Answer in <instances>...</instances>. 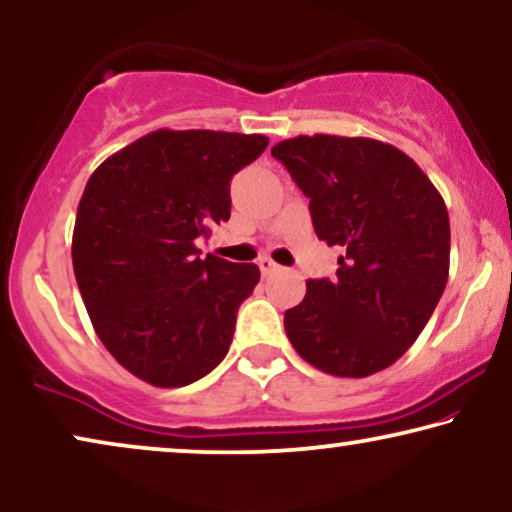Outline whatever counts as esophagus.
Returning a JSON list of instances; mask_svg holds the SVG:
<instances>
[{"instance_id":"obj_1","label":"esophagus","mask_w":512,"mask_h":512,"mask_svg":"<svg viewBox=\"0 0 512 512\" xmlns=\"http://www.w3.org/2000/svg\"><path fill=\"white\" fill-rule=\"evenodd\" d=\"M257 264H260V271H262L264 276L274 274V271L281 269V267H278V264H276L274 260H271V257H260V262H257Z\"/></svg>"}]
</instances>
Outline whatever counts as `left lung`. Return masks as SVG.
<instances>
[{
    "label": "left lung",
    "mask_w": 512,
    "mask_h": 512,
    "mask_svg": "<svg viewBox=\"0 0 512 512\" xmlns=\"http://www.w3.org/2000/svg\"><path fill=\"white\" fill-rule=\"evenodd\" d=\"M309 199L316 236L339 245L337 278L306 283L285 332L306 363L370 377L414 344L449 276V215L424 170L372 138L297 135L271 149Z\"/></svg>",
    "instance_id": "obj_1"
}]
</instances>
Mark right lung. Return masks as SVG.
<instances>
[{
    "instance_id": "obj_1",
    "label": "right lung",
    "mask_w": 512,
    "mask_h": 512,
    "mask_svg": "<svg viewBox=\"0 0 512 512\" xmlns=\"http://www.w3.org/2000/svg\"><path fill=\"white\" fill-rule=\"evenodd\" d=\"M269 145L264 135L154 131L88 177L72 264L95 335L159 388L187 386L227 356L257 264L196 248L231 215L229 185Z\"/></svg>"
}]
</instances>
